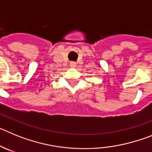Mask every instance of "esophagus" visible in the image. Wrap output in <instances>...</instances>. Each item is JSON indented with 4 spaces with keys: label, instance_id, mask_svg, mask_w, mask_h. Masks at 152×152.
<instances>
[{
    "label": "esophagus",
    "instance_id": "34e87169",
    "mask_svg": "<svg viewBox=\"0 0 152 152\" xmlns=\"http://www.w3.org/2000/svg\"><path fill=\"white\" fill-rule=\"evenodd\" d=\"M76 65H77V64H76V62H75V61H71V62H70V67H71V68H75Z\"/></svg>",
    "mask_w": 152,
    "mask_h": 152
}]
</instances>
